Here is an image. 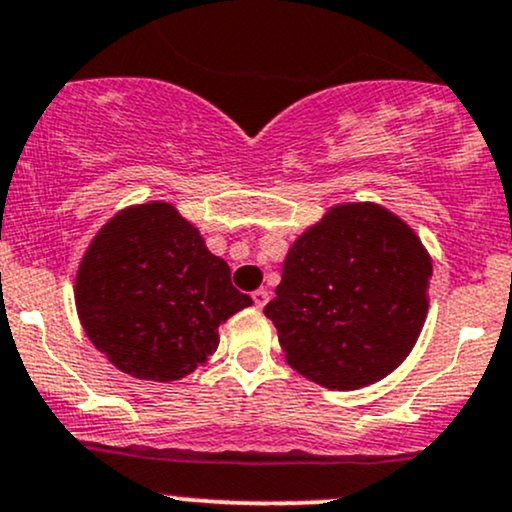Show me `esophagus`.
<instances>
[{"label": "esophagus", "instance_id": "obj_1", "mask_svg": "<svg viewBox=\"0 0 512 512\" xmlns=\"http://www.w3.org/2000/svg\"><path fill=\"white\" fill-rule=\"evenodd\" d=\"M252 301H255L257 308H265L267 301H269V291H267V289L252 291Z\"/></svg>", "mask_w": 512, "mask_h": 512}]
</instances>
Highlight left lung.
Listing matches in <instances>:
<instances>
[{"mask_svg":"<svg viewBox=\"0 0 512 512\" xmlns=\"http://www.w3.org/2000/svg\"><path fill=\"white\" fill-rule=\"evenodd\" d=\"M430 277L428 250L396 213L372 201L338 204L289 247L265 316L296 372L355 391L413 350Z\"/></svg>","mask_w":512,"mask_h":512,"instance_id":"obj_1","label":"left lung"}]
</instances>
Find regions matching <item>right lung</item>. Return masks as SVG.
<instances>
[{
	"mask_svg": "<svg viewBox=\"0 0 512 512\" xmlns=\"http://www.w3.org/2000/svg\"><path fill=\"white\" fill-rule=\"evenodd\" d=\"M77 316L99 352L145 381L209 362L218 328L252 306L187 218L165 201L128 206L94 235L75 279Z\"/></svg>",
	"mask_w": 512,
	"mask_h": 512,
	"instance_id": "1",
	"label": "right lung"
}]
</instances>
